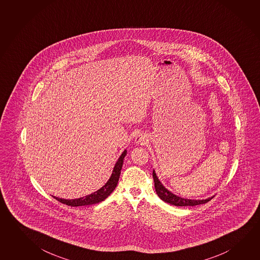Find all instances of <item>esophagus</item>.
<instances>
[{
    "instance_id": "esophagus-1",
    "label": "esophagus",
    "mask_w": 260,
    "mask_h": 260,
    "mask_svg": "<svg viewBox=\"0 0 260 260\" xmlns=\"http://www.w3.org/2000/svg\"><path fill=\"white\" fill-rule=\"evenodd\" d=\"M146 140H147V138H146V137H145L143 134H138L137 137H136V138H135V141H136V143H137V144H140V145H142V144H145Z\"/></svg>"
}]
</instances>
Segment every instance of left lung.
<instances>
[{"label": "left lung", "mask_w": 260, "mask_h": 260, "mask_svg": "<svg viewBox=\"0 0 260 260\" xmlns=\"http://www.w3.org/2000/svg\"><path fill=\"white\" fill-rule=\"evenodd\" d=\"M153 179L155 182V189H156V194L159 198L164 201L165 203H170L171 205L175 206H195V205H200L203 204L211 201L213 197H209L205 200H191V199L181 198L178 195H175L170 191L169 189L166 188L164 185L162 184L160 180H158L156 176L155 170H153Z\"/></svg>", "instance_id": "1"}]
</instances>
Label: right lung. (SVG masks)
Here are the masks:
<instances>
[{
  "instance_id": "right-lung-1",
  "label": "right lung",
  "mask_w": 260,
  "mask_h": 260,
  "mask_svg": "<svg viewBox=\"0 0 260 260\" xmlns=\"http://www.w3.org/2000/svg\"><path fill=\"white\" fill-rule=\"evenodd\" d=\"M126 149L119 156L118 160L116 161L114 168H113V173L111 175L110 179L101 188L94 191L93 193L87 195L85 197H81L79 199H72V200H66V199L58 198L56 196H53L54 198L57 200L58 202L64 203L66 205L71 206V207H78V206H85V205H92L95 203H99L104 201L105 199L108 197L110 194L112 193L113 189L117 186L119 178L121 174V170L123 167V158L126 156Z\"/></svg>"
}]
</instances>
